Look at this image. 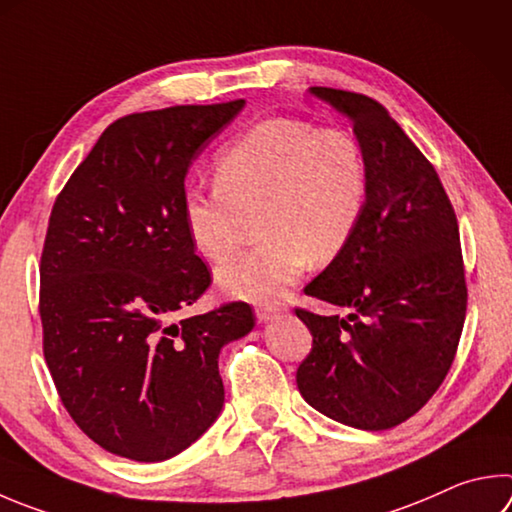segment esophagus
I'll return each instance as SVG.
<instances>
[{
    "label": "esophagus",
    "instance_id": "34e87169",
    "mask_svg": "<svg viewBox=\"0 0 512 512\" xmlns=\"http://www.w3.org/2000/svg\"><path fill=\"white\" fill-rule=\"evenodd\" d=\"M257 318L262 320V322H271V320H275L277 315L282 313V306H257Z\"/></svg>",
    "mask_w": 512,
    "mask_h": 512
}]
</instances>
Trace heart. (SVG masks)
<instances>
[{"instance_id":"heart-1","label":"heart","mask_w":512,"mask_h":512,"mask_svg":"<svg viewBox=\"0 0 512 512\" xmlns=\"http://www.w3.org/2000/svg\"><path fill=\"white\" fill-rule=\"evenodd\" d=\"M215 181L212 190H185L183 226L194 253L219 264L257 219L264 244L217 273L221 291L255 304L280 302L309 262H336L356 237L369 192L358 138L300 118L262 120L228 143Z\"/></svg>"}]
</instances>
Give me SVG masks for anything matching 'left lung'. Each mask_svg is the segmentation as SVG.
<instances>
[{
	"label": "left lung",
	"mask_w": 512,
	"mask_h": 512,
	"mask_svg": "<svg viewBox=\"0 0 512 512\" xmlns=\"http://www.w3.org/2000/svg\"><path fill=\"white\" fill-rule=\"evenodd\" d=\"M353 120L369 170L349 248L304 288L342 315L295 313L313 336L297 367L304 401L358 430H389L436 394L468 306L459 224L434 165L378 100L311 87Z\"/></svg>",
	"instance_id": "8db88e82"
}]
</instances>
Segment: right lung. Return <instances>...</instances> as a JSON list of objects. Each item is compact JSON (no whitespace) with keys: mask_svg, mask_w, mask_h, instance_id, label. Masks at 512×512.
Masks as SVG:
<instances>
[{"mask_svg":"<svg viewBox=\"0 0 512 512\" xmlns=\"http://www.w3.org/2000/svg\"><path fill=\"white\" fill-rule=\"evenodd\" d=\"M244 100L111 123L53 203L40 257L46 367L64 410L116 457L165 461L224 407L219 351L255 327L246 302L179 320L212 277L181 201L203 143Z\"/></svg>","mask_w":512,"mask_h":512,"instance_id":"right-lung-1","label":"right lung"}]
</instances>
